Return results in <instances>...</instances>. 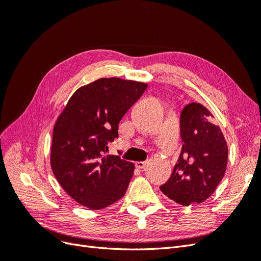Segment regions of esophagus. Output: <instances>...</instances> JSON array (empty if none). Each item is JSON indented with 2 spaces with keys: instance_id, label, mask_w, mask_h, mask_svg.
<instances>
[{
  "instance_id": "esophagus-1",
  "label": "esophagus",
  "mask_w": 261,
  "mask_h": 261,
  "mask_svg": "<svg viewBox=\"0 0 261 261\" xmlns=\"http://www.w3.org/2000/svg\"><path fill=\"white\" fill-rule=\"evenodd\" d=\"M146 164H147V162L146 161H137L136 163H135V165H136V168L137 169H144L145 167H146Z\"/></svg>"
}]
</instances>
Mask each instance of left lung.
<instances>
[{
  "label": "left lung",
  "instance_id": "8db88e82",
  "mask_svg": "<svg viewBox=\"0 0 261 261\" xmlns=\"http://www.w3.org/2000/svg\"><path fill=\"white\" fill-rule=\"evenodd\" d=\"M183 147L172 175L161 191L175 202L201 203L215 193L227 164V144L213 115L200 103L187 105L180 113Z\"/></svg>",
  "mask_w": 261,
  "mask_h": 261
}]
</instances>
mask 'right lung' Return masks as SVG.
I'll use <instances>...</instances> for the list:
<instances>
[{
    "label": "right lung",
    "mask_w": 261,
    "mask_h": 261,
    "mask_svg": "<svg viewBox=\"0 0 261 261\" xmlns=\"http://www.w3.org/2000/svg\"><path fill=\"white\" fill-rule=\"evenodd\" d=\"M146 83L100 78L78 88L53 127L51 169L82 206L100 210L123 198L135 165L106 155L118 123L147 89Z\"/></svg>",
    "instance_id": "right-lung-1"
}]
</instances>
